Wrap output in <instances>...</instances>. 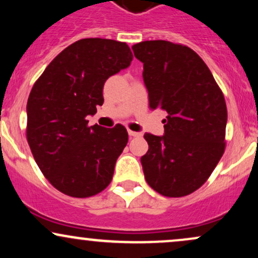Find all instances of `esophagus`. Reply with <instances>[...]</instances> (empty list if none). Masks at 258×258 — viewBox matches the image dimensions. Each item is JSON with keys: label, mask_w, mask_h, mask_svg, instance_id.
<instances>
[{"label": "esophagus", "mask_w": 258, "mask_h": 258, "mask_svg": "<svg viewBox=\"0 0 258 258\" xmlns=\"http://www.w3.org/2000/svg\"><path fill=\"white\" fill-rule=\"evenodd\" d=\"M128 136L130 137H139V136H141V133H138V132H135V131H131V130H128Z\"/></svg>", "instance_id": "esophagus-1"}]
</instances>
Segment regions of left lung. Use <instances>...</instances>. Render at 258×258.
I'll list each match as a JSON object with an SVG mask.
<instances>
[{
	"mask_svg": "<svg viewBox=\"0 0 258 258\" xmlns=\"http://www.w3.org/2000/svg\"><path fill=\"white\" fill-rule=\"evenodd\" d=\"M132 49L143 63L150 109L167 112L164 136L144 135L149 146L141 158L144 177L164 197H185L206 182L226 149L224 96L189 47L155 40Z\"/></svg>",
	"mask_w": 258,
	"mask_h": 258,
	"instance_id": "1",
	"label": "left lung"
}]
</instances>
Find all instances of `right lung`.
Instances as JSON below:
<instances>
[{
  "label": "right lung",
  "mask_w": 258,
  "mask_h": 258,
  "mask_svg": "<svg viewBox=\"0 0 258 258\" xmlns=\"http://www.w3.org/2000/svg\"><path fill=\"white\" fill-rule=\"evenodd\" d=\"M132 59L125 42L82 38L59 53L32 86L26 139L41 172L63 194L93 197L111 182L128 133L120 123L88 126L86 117L104 102L106 80Z\"/></svg>",
  "instance_id": "right-lung-1"
}]
</instances>
